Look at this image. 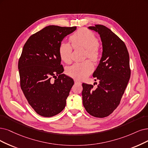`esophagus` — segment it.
I'll return each instance as SVG.
<instances>
[{"instance_id": "obj_1", "label": "esophagus", "mask_w": 148, "mask_h": 148, "mask_svg": "<svg viewBox=\"0 0 148 148\" xmlns=\"http://www.w3.org/2000/svg\"><path fill=\"white\" fill-rule=\"evenodd\" d=\"M74 83L75 84H81V82H80L77 80H74Z\"/></svg>"}]
</instances>
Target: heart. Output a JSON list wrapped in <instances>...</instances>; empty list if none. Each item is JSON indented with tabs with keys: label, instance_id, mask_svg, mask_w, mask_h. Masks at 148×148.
Listing matches in <instances>:
<instances>
[{
	"label": "heart",
	"instance_id": "obj_1",
	"mask_svg": "<svg viewBox=\"0 0 148 148\" xmlns=\"http://www.w3.org/2000/svg\"><path fill=\"white\" fill-rule=\"evenodd\" d=\"M73 47L85 48V57L97 62L101 57V51L97 38L90 30L80 29L69 37ZM73 46L68 42H62L59 46V54L66 63H69L72 59ZM94 69L93 64L90 60L77 62L67 69L68 74L77 80H82L89 75Z\"/></svg>",
	"mask_w": 148,
	"mask_h": 148
}]
</instances>
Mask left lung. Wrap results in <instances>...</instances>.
Wrapping results in <instances>:
<instances>
[{
  "label": "left lung",
  "instance_id": "1",
  "mask_svg": "<svg viewBox=\"0 0 148 148\" xmlns=\"http://www.w3.org/2000/svg\"><path fill=\"white\" fill-rule=\"evenodd\" d=\"M88 28L100 35L103 51L100 63L93 73L99 84L95 89L92 85L82 84L83 105L91 116L104 118L119 106L129 82V55L123 41L107 27L95 25Z\"/></svg>",
  "mask_w": 148,
  "mask_h": 148
}]
</instances>
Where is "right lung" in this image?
Instances as JSON below:
<instances>
[{"label":"right lung","mask_w":148,"mask_h":148,"mask_svg":"<svg viewBox=\"0 0 148 148\" xmlns=\"http://www.w3.org/2000/svg\"><path fill=\"white\" fill-rule=\"evenodd\" d=\"M75 30L76 27L49 25L31 35L24 46L18 62L21 88L42 116L56 115L66 106L74 80L62 74L58 50L63 38Z\"/></svg>","instance_id":"1"}]
</instances>
